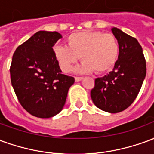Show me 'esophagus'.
I'll use <instances>...</instances> for the list:
<instances>
[{
    "instance_id": "34e87169",
    "label": "esophagus",
    "mask_w": 154,
    "mask_h": 154,
    "mask_svg": "<svg viewBox=\"0 0 154 154\" xmlns=\"http://www.w3.org/2000/svg\"><path fill=\"white\" fill-rule=\"evenodd\" d=\"M82 78H83L82 77H75V81L76 82H79V81L82 80Z\"/></svg>"
}]
</instances>
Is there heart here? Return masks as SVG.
I'll list each match as a JSON object with an SVG mask.
<instances>
[{
    "instance_id": "heart-1",
    "label": "heart",
    "mask_w": 154,
    "mask_h": 154,
    "mask_svg": "<svg viewBox=\"0 0 154 154\" xmlns=\"http://www.w3.org/2000/svg\"><path fill=\"white\" fill-rule=\"evenodd\" d=\"M67 46L56 45L54 57L61 70L69 72L79 58L83 61L76 69L77 72L95 71L106 73L113 69L119 54L118 40L112 34L98 30H82L71 34Z\"/></svg>"
}]
</instances>
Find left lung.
<instances>
[{
    "mask_svg": "<svg viewBox=\"0 0 154 154\" xmlns=\"http://www.w3.org/2000/svg\"><path fill=\"white\" fill-rule=\"evenodd\" d=\"M112 33L119 43L118 60L109 74L96 78L91 97L100 110L118 113L127 109L138 96L146 76V60L135 38L117 28L112 29Z\"/></svg>",
    "mask_w": 154,
    "mask_h": 154,
    "instance_id": "left-lung-1",
    "label": "left lung"
}]
</instances>
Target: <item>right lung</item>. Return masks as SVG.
<instances>
[{"label":"right lung","instance_id":"1","mask_svg":"<svg viewBox=\"0 0 154 154\" xmlns=\"http://www.w3.org/2000/svg\"><path fill=\"white\" fill-rule=\"evenodd\" d=\"M62 35L38 31L13 54L10 72L19 102L38 118H50L63 110L74 77L62 74L53 47Z\"/></svg>","mask_w":154,"mask_h":154}]
</instances>
